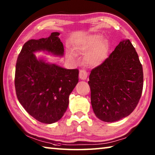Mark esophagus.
<instances>
[{
    "label": "esophagus",
    "instance_id": "1",
    "mask_svg": "<svg viewBox=\"0 0 155 155\" xmlns=\"http://www.w3.org/2000/svg\"><path fill=\"white\" fill-rule=\"evenodd\" d=\"M87 77V72L85 70H81L79 72V78L82 80H85Z\"/></svg>",
    "mask_w": 155,
    "mask_h": 155
}]
</instances>
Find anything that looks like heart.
Instances as JSON below:
<instances>
[{
    "instance_id": "heart-1",
    "label": "heart",
    "mask_w": 155,
    "mask_h": 155,
    "mask_svg": "<svg viewBox=\"0 0 155 155\" xmlns=\"http://www.w3.org/2000/svg\"><path fill=\"white\" fill-rule=\"evenodd\" d=\"M101 41V37L91 35L84 41L81 46V51L85 52L89 51L85 56V61L88 65H99L106 59L108 52V46L105 42ZM70 57L72 59L75 57L73 53H70Z\"/></svg>"
}]
</instances>
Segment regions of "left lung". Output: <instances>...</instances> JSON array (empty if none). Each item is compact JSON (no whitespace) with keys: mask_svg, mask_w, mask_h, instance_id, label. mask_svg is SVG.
<instances>
[{"mask_svg":"<svg viewBox=\"0 0 155 155\" xmlns=\"http://www.w3.org/2000/svg\"><path fill=\"white\" fill-rule=\"evenodd\" d=\"M88 84L96 116L113 122L128 116L143 90L142 65L130 40L120 41L101 65L91 70Z\"/></svg>","mask_w":155,"mask_h":155,"instance_id":"left-lung-1","label":"left lung"}]
</instances>
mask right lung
Masks as SVG:
<instances>
[{
  "mask_svg": "<svg viewBox=\"0 0 155 155\" xmlns=\"http://www.w3.org/2000/svg\"><path fill=\"white\" fill-rule=\"evenodd\" d=\"M57 32L48 38L30 40L18 57L15 88L18 101L38 121L52 124L65 114L69 96L78 82V70L65 69L38 60L33 53L46 51L55 55L64 54V45Z\"/></svg>",
  "mask_w": 155,
  "mask_h": 155,
  "instance_id": "obj_1",
  "label": "right lung"
}]
</instances>
